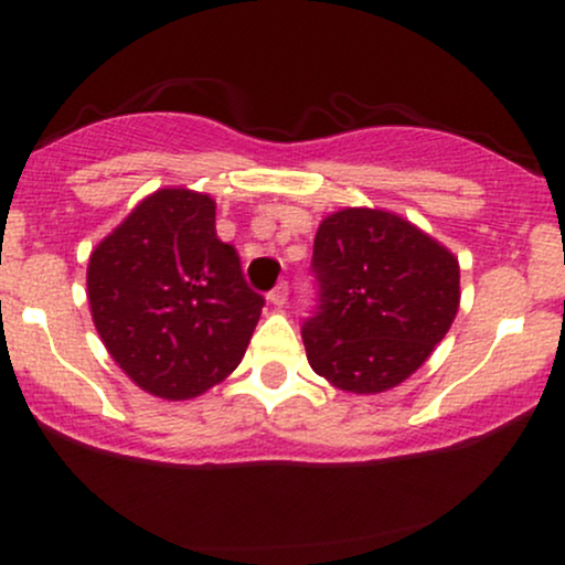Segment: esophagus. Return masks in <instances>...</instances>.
Instances as JSON below:
<instances>
[{
    "label": "esophagus",
    "instance_id": "1",
    "mask_svg": "<svg viewBox=\"0 0 565 565\" xmlns=\"http://www.w3.org/2000/svg\"><path fill=\"white\" fill-rule=\"evenodd\" d=\"M287 297H289V284L287 281H278L276 287L270 289L268 302L276 305V308H284V305H287Z\"/></svg>",
    "mask_w": 565,
    "mask_h": 565
}]
</instances>
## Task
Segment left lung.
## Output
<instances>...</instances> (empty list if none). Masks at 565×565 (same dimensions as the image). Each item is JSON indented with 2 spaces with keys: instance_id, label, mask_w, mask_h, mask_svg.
I'll use <instances>...</instances> for the list:
<instances>
[{
  "instance_id": "1",
  "label": "left lung",
  "mask_w": 565,
  "mask_h": 565,
  "mask_svg": "<svg viewBox=\"0 0 565 565\" xmlns=\"http://www.w3.org/2000/svg\"><path fill=\"white\" fill-rule=\"evenodd\" d=\"M319 305L302 342L319 377L348 393H385L412 377L449 332L459 263L393 212L348 206L313 242Z\"/></svg>"
}]
</instances>
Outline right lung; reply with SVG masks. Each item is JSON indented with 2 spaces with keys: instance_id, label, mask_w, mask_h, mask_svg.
I'll use <instances>...</instances> for the list:
<instances>
[{
  "instance_id": "1",
  "label": "right lung",
  "mask_w": 565,
  "mask_h": 565,
  "mask_svg": "<svg viewBox=\"0 0 565 565\" xmlns=\"http://www.w3.org/2000/svg\"><path fill=\"white\" fill-rule=\"evenodd\" d=\"M87 297L111 359L146 393L196 398L242 364L263 313L215 231V199L161 188L95 246Z\"/></svg>"
}]
</instances>
